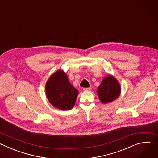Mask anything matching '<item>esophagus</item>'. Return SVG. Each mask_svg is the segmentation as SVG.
<instances>
[{
  "instance_id": "1",
  "label": "esophagus",
  "mask_w": 158,
  "mask_h": 158,
  "mask_svg": "<svg viewBox=\"0 0 158 158\" xmlns=\"http://www.w3.org/2000/svg\"><path fill=\"white\" fill-rule=\"evenodd\" d=\"M83 90L84 91H89L91 90V87H85L83 89Z\"/></svg>"
}]
</instances>
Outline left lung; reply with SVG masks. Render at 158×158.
I'll list each match as a JSON object with an SVG mask.
<instances>
[{"mask_svg": "<svg viewBox=\"0 0 158 158\" xmlns=\"http://www.w3.org/2000/svg\"><path fill=\"white\" fill-rule=\"evenodd\" d=\"M121 92L118 81L111 74L105 76L98 88L97 94L101 102L104 104L117 99Z\"/></svg>", "mask_w": 158, "mask_h": 158, "instance_id": "obj_1", "label": "left lung"}]
</instances>
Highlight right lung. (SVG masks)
Listing matches in <instances>:
<instances>
[{"instance_id": "add662e5", "label": "right lung", "mask_w": 158, "mask_h": 158, "mask_svg": "<svg viewBox=\"0 0 158 158\" xmlns=\"http://www.w3.org/2000/svg\"><path fill=\"white\" fill-rule=\"evenodd\" d=\"M45 89L49 102L56 108L62 110L71 109L79 94L77 90L70 83L65 73L61 69L49 77Z\"/></svg>"}]
</instances>
